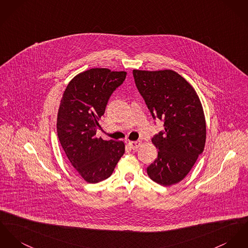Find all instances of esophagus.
<instances>
[{
  "label": "esophagus",
  "mask_w": 248,
  "mask_h": 248,
  "mask_svg": "<svg viewBox=\"0 0 248 248\" xmlns=\"http://www.w3.org/2000/svg\"><path fill=\"white\" fill-rule=\"evenodd\" d=\"M128 145H129L133 150H137V149L141 145V142H140V141H129V142H128Z\"/></svg>",
  "instance_id": "34e87169"
}]
</instances>
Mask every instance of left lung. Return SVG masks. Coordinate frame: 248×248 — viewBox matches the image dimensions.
<instances>
[{
    "label": "left lung",
    "mask_w": 248,
    "mask_h": 248,
    "mask_svg": "<svg viewBox=\"0 0 248 248\" xmlns=\"http://www.w3.org/2000/svg\"><path fill=\"white\" fill-rule=\"evenodd\" d=\"M133 77L153 118L164 121V130L152 139L157 158L147 173L159 185L176 184L204 151L206 120L201 101L191 84L172 70H133Z\"/></svg>",
    "instance_id": "8db88e82"
}]
</instances>
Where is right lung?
<instances>
[{
	"mask_svg": "<svg viewBox=\"0 0 248 248\" xmlns=\"http://www.w3.org/2000/svg\"><path fill=\"white\" fill-rule=\"evenodd\" d=\"M125 77V72L90 69L70 81L61 98L57 136L69 161L88 183L109 177L124 154V141L104 140L96 130L109 96Z\"/></svg>",
	"mask_w": 248,
	"mask_h": 248,
	"instance_id": "add662e5",
	"label": "right lung"
}]
</instances>
